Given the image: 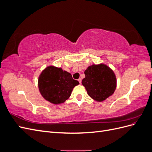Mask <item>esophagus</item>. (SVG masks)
Wrapping results in <instances>:
<instances>
[{
    "label": "esophagus",
    "instance_id": "obj_1",
    "mask_svg": "<svg viewBox=\"0 0 152 152\" xmlns=\"http://www.w3.org/2000/svg\"><path fill=\"white\" fill-rule=\"evenodd\" d=\"M78 81H79V83L80 84L81 83V81H82V79H80H80H78Z\"/></svg>",
    "mask_w": 152,
    "mask_h": 152
}]
</instances>
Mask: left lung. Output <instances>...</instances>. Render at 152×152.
<instances>
[{
  "mask_svg": "<svg viewBox=\"0 0 152 152\" xmlns=\"http://www.w3.org/2000/svg\"><path fill=\"white\" fill-rule=\"evenodd\" d=\"M82 80L87 94L97 102H103L113 94L117 80L114 72L104 64L93 65L85 70Z\"/></svg>",
  "mask_w": 152,
  "mask_h": 152,
  "instance_id": "1",
  "label": "left lung"
}]
</instances>
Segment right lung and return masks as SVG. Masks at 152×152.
Wrapping results in <instances>:
<instances>
[{
  "mask_svg": "<svg viewBox=\"0 0 152 152\" xmlns=\"http://www.w3.org/2000/svg\"><path fill=\"white\" fill-rule=\"evenodd\" d=\"M79 82L61 68L50 66L41 73L39 89L44 99L53 104L63 103L70 97L73 87Z\"/></svg>",
  "mask_w": 152,
  "mask_h": 152,
  "instance_id": "obj_1",
  "label": "right lung"
}]
</instances>
